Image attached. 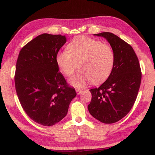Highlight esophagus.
<instances>
[{
    "mask_svg": "<svg viewBox=\"0 0 155 155\" xmlns=\"http://www.w3.org/2000/svg\"><path fill=\"white\" fill-rule=\"evenodd\" d=\"M76 91H77V94H78V95H79V94H81V93L82 92L83 90H78V89H77V90H76Z\"/></svg>",
    "mask_w": 155,
    "mask_h": 155,
    "instance_id": "1",
    "label": "esophagus"
}]
</instances>
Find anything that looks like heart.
Instances as JSON below:
<instances>
[{
  "mask_svg": "<svg viewBox=\"0 0 155 155\" xmlns=\"http://www.w3.org/2000/svg\"><path fill=\"white\" fill-rule=\"evenodd\" d=\"M56 56V62L65 76L72 75L79 64L81 71L69 79L76 88H82L89 83L98 84L109 77L114 68L115 54L111 47L87 37L74 39Z\"/></svg>",
  "mask_w": 155,
  "mask_h": 155,
  "instance_id": "b5f03b06",
  "label": "heart"
}]
</instances>
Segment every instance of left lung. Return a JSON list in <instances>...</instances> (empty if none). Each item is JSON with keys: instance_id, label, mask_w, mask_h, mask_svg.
Returning a JSON list of instances; mask_svg holds the SVG:
<instances>
[{"instance_id": "8db88e82", "label": "left lung", "mask_w": 155, "mask_h": 155, "mask_svg": "<svg viewBox=\"0 0 155 155\" xmlns=\"http://www.w3.org/2000/svg\"><path fill=\"white\" fill-rule=\"evenodd\" d=\"M94 35L108 41L115 54L114 68L109 77L98 88L91 89L89 112L100 122L112 124L130 111L140 87V65L134 50L114 33L103 32Z\"/></svg>"}]
</instances>
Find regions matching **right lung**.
Segmentation results:
<instances>
[{
	"mask_svg": "<svg viewBox=\"0 0 155 155\" xmlns=\"http://www.w3.org/2000/svg\"><path fill=\"white\" fill-rule=\"evenodd\" d=\"M65 42V35L41 34L21 49L17 59L14 80L21 106L31 120L46 127L61 121L77 96L56 62Z\"/></svg>",
	"mask_w": 155,
	"mask_h": 155,
	"instance_id": "obj_1",
	"label": "right lung"
}]
</instances>
